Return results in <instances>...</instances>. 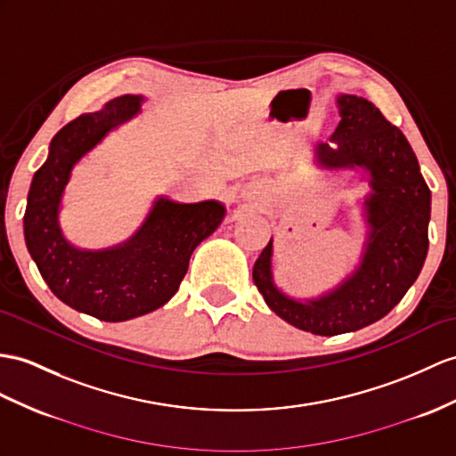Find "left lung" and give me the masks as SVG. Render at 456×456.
<instances>
[{"label": "left lung", "mask_w": 456, "mask_h": 456, "mask_svg": "<svg viewBox=\"0 0 456 456\" xmlns=\"http://www.w3.org/2000/svg\"><path fill=\"white\" fill-rule=\"evenodd\" d=\"M340 124L330 142L317 147L325 168L370 174L363 201L370 238L360 266L335 290L307 302L284 296L273 282V240L253 266V282L266 305L286 323L321 337L358 330L385 317L414 284L428 255L431 191L404 133L354 94L338 96Z\"/></svg>", "instance_id": "obj_1"}]
</instances>
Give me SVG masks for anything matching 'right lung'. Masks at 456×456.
Returning <instances> with one entry per match:
<instances>
[{"instance_id": "obj_1", "label": "right lung", "mask_w": 456, "mask_h": 456, "mask_svg": "<svg viewBox=\"0 0 456 456\" xmlns=\"http://www.w3.org/2000/svg\"><path fill=\"white\" fill-rule=\"evenodd\" d=\"M142 96L110 100L81 114L50 142L48 160L32 177L25 210V241L42 279L63 304L100 321H127L162 307L177 292L193 249L218 228L224 207L159 199L137 234L112 249H77L63 238L58 213L63 187L83 154L110 129L139 112Z\"/></svg>"}]
</instances>
